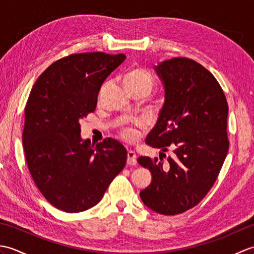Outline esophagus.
<instances>
[{
    "label": "esophagus",
    "mask_w": 254,
    "mask_h": 254,
    "mask_svg": "<svg viewBox=\"0 0 254 254\" xmlns=\"http://www.w3.org/2000/svg\"><path fill=\"white\" fill-rule=\"evenodd\" d=\"M127 165H136V154L133 150H127Z\"/></svg>",
    "instance_id": "obj_1"
}]
</instances>
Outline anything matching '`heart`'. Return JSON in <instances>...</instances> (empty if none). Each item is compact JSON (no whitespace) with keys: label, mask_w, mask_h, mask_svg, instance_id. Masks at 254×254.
<instances>
[{"label":"heart","mask_w":254,"mask_h":254,"mask_svg":"<svg viewBox=\"0 0 254 254\" xmlns=\"http://www.w3.org/2000/svg\"><path fill=\"white\" fill-rule=\"evenodd\" d=\"M124 84L128 90H143L147 95L154 86V76L148 69L134 67L124 77ZM120 135L127 142H134L138 138V131L133 127H124L120 130Z\"/></svg>","instance_id":"obj_1"}]
</instances>
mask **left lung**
<instances>
[{"mask_svg":"<svg viewBox=\"0 0 254 254\" xmlns=\"http://www.w3.org/2000/svg\"><path fill=\"white\" fill-rule=\"evenodd\" d=\"M155 69L165 104L145 142L171 155L138 157L153 177L139 195L155 212L177 215L196 206L217 179L229 148L228 105L214 75L191 59L174 58Z\"/></svg>","mask_w":254,"mask_h":254,"instance_id":"8db88e82","label":"left lung"}]
</instances>
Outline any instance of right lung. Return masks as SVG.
<instances>
[{"instance_id":"add662e5","label":"right lung","mask_w":254,"mask_h":254,"mask_svg":"<svg viewBox=\"0 0 254 254\" xmlns=\"http://www.w3.org/2000/svg\"><path fill=\"white\" fill-rule=\"evenodd\" d=\"M126 56L84 52L53 62L42 73L25 107L23 146L30 175L42 195L66 213L91 208L127 163L113 138L90 145L79 120L94 112L102 83Z\"/></svg>"}]
</instances>
